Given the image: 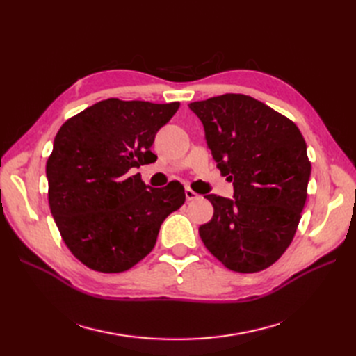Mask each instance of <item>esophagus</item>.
Instances as JSON below:
<instances>
[{"label":"esophagus","instance_id":"esophagus-1","mask_svg":"<svg viewBox=\"0 0 356 356\" xmlns=\"http://www.w3.org/2000/svg\"><path fill=\"white\" fill-rule=\"evenodd\" d=\"M186 197H187V200H196V199H199V195L196 191H193L190 187H187L186 188Z\"/></svg>","mask_w":356,"mask_h":356}]
</instances>
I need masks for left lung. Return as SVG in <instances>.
Masks as SVG:
<instances>
[{"instance_id": "obj_1", "label": "left lung", "mask_w": 356, "mask_h": 356, "mask_svg": "<svg viewBox=\"0 0 356 356\" xmlns=\"http://www.w3.org/2000/svg\"><path fill=\"white\" fill-rule=\"evenodd\" d=\"M233 199L208 195L213 217L199 227L208 251L233 272L272 266L293 242L307 197L310 161L298 127L241 93L191 102Z\"/></svg>"}]
</instances>
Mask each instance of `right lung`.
<instances>
[{"instance_id":"add662e5","label":"right lung","mask_w":356,"mask_h":356,"mask_svg":"<svg viewBox=\"0 0 356 356\" xmlns=\"http://www.w3.org/2000/svg\"><path fill=\"white\" fill-rule=\"evenodd\" d=\"M178 108L110 98L56 134L46 166L50 211L68 250L92 270L120 273L141 261L161 222L186 202L179 182L152 188L134 174L156 161V134Z\"/></svg>"}]
</instances>
